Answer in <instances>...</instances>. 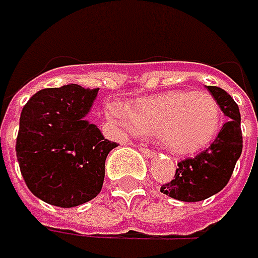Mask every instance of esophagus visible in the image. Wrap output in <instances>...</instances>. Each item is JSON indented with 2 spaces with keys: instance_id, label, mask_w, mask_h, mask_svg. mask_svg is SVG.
<instances>
[{
  "instance_id": "34e87169",
  "label": "esophagus",
  "mask_w": 258,
  "mask_h": 258,
  "mask_svg": "<svg viewBox=\"0 0 258 258\" xmlns=\"http://www.w3.org/2000/svg\"><path fill=\"white\" fill-rule=\"evenodd\" d=\"M141 152H143V155H146L147 158H152V156H155V152L153 150H150V149H147V147H143V146H140L138 147Z\"/></svg>"
}]
</instances>
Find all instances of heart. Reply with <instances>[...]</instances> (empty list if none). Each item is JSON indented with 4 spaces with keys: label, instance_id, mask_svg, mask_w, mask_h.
Here are the masks:
<instances>
[{
    "label": "heart",
    "instance_id": "b5f03b06",
    "mask_svg": "<svg viewBox=\"0 0 258 258\" xmlns=\"http://www.w3.org/2000/svg\"><path fill=\"white\" fill-rule=\"evenodd\" d=\"M108 115L129 132L156 134L161 144L178 155L207 147L222 124L217 100L204 91H172L152 95L134 102L129 108L120 102H111Z\"/></svg>",
    "mask_w": 258,
    "mask_h": 258
}]
</instances>
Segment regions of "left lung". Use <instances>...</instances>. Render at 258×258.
Masks as SVG:
<instances>
[{
	"mask_svg": "<svg viewBox=\"0 0 258 258\" xmlns=\"http://www.w3.org/2000/svg\"><path fill=\"white\" fill-rule=\"evenodd\" d=\"M207 88L228 120L208 149L179 161L175 178L161 185V193L182 202H199L219 193L228 184L242 155L243 138L237 103L222 88Z\"/></svg>",
	"mask_w": 258,
	"mask_h": 258,
	"instance_id": "obj_1",
	"label": "left lung"
}]
</instances>
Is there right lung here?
Segmentation results:
<instances>
[{"mask_svg":"<svg viewBox=\"0 0 258 258\" xmlns=\"http://www.w3.org/2000/svg\"><path fill=\"white\" fill-rule=\"evenodd\" d=\"M97 89L63 85L38 91L22 108L16 158L22 178L41 201L71 208L102 190L105 161L117 143L86 120Z\"/></svg>","mask_w":258,"mask_h":258,"instance_id":"1","label":"right lung"}]
</instances>
